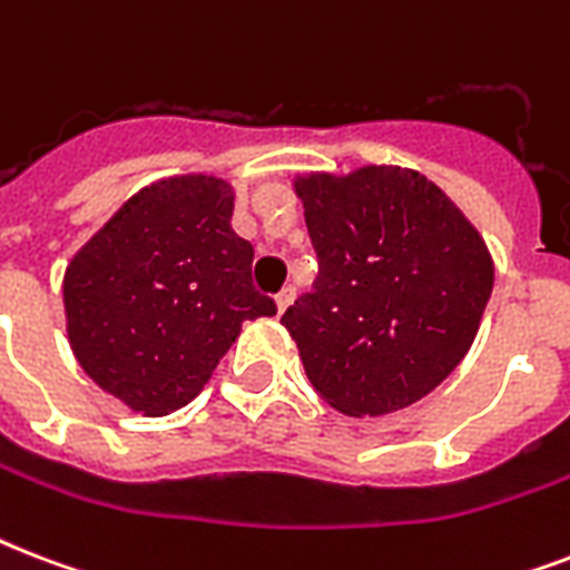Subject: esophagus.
Instances as JSON below:
<instances>
[{
    "mask_svg": "<svg viewBox=\"0 0 570 570\" xmlns=\"http://www.w3.org/2000/svg\"><path fill=\"white\" fill-rule=\"evenodd\" d=\"M293 298H295V289H293V286H284V289H281V293L275 295L277 313H284L286 307H289V304H293Z\"/></svg>",
    "mask_w": 570,
    "mask_h": 570,
    "instance_id": "obj_1",
    "label": "esophagus"
}]
</instances>
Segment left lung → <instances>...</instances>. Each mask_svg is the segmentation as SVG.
<instances>
[{"instance_id": "obj_1", "label": "left lung", "mask_w": 570, "mask_h": 570, "mask_svg": "<svg viewBox=\"0 0 570 570\" xmlns=\"http://www.w3.org/2000/svg\"><path fill=\"white\" fill-rule=\"evenodd\" d=\"M295 195L320 277L281 322L313 390L348 416L414 405L476 340L494 286L485 239L411 168L311 174Z\"/></svg>"}]
</instances>
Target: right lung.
<instances>
[{"label":"right lung","mask_w":570,"mask_h":570,"mask_svg":"<svg viewBox=\"0 0 570 570\" xmlns=\"http://www.w3.org/2000/svg\"><path fill=\"white\" fill-rule=\"evenodd\" d=\"M230 183L168 177L132 195L65 272L67 337L106 393L147 416L204 390L242 322L275 316L230 227Z\"/></svg>","instance_id":"obj_1"}]
</instances>
